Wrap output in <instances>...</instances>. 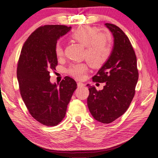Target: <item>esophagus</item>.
Returning a JSON list of instances; mask_svg holds the SVG:
<instances>
[{
    "label": "esophagus",
    "mask_w": 158,
    "mask_h": 158,
    "mask_svg": "<svg viewBox=\"0 0 158 158\" xmlns=\"http://www.w3.org/2000/svg\"><path fill=\"white\" fill-rule=\"evenodd\" d=\"M77 87L80 88V87H82L85 86V84L82 83V82H77Z\"/></svg>",
    "instance_id": "1"
}]
</instances>
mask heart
I'll use <instances>...</instances> for the list:
<instances>
[{"mask_svg": "<svg viewBox=\"0 0 158 158\" xmlns=\"http://www.w3.org/2000/svg\"><path fill=\"white\" fill-rule=\"evenodd\" d=\"M70 37L85 46L84 57L92 67H101L108 60L112 50V37L108 33L98 32L95 27L82 26L73 30ZM55 52L57 57L63 55V48L60 43L56 44ZM87 69V64L81 62L71 64L67 71L72 77L81 79Z\"/></svg>", "mask_w": 158, "mask_h": 158, "instance_id": "obj_1", "label": "heart"}]
</instances>
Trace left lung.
I'll use <instances>...</instances> for the list:
<instances>
[{
    "label": "left lung",
    "mask_w": 158,
    "mask_h": 158,
    "mask_svg": "<svg viewBox=\"0 0 158 158\" xmlns=\"http://www.w3.org/2000/svg\"><path fill=\"white\" fill-rule=\"evenodd\" d=\"M114 37V46L108 60L102 66L93 81L105 82L102 90L89 86L87 106L93 117L110 123L126 112L135 93L139 77L137 57L128 37L114 24H105Z\"/></svg>",
    "instance_id": "8db88e82"
}]
</instances>
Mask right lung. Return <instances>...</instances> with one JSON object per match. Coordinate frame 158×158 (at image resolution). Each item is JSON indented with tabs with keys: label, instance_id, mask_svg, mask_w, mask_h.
<instances>
[{
	"label": "right lung",
	"instance_id": "right-lung-1",
	"mask_svg": "<svg viewBox=\"0 0 158 158\" xmlns=\"http://www.w3.org/2000/svg\"><path fill=\"white\" fill-rule=\"evenodd\" d=\"M71 28L62 25L38 27L25 41L19 57L16 73L22 99L32 117L44 126H55L62 121L77 88L69 76L59 86L50 82V71L57 65V41Z\"/></svg>",
	"mask_w": 158,
	"mask_h": 158
}]
</instances>
